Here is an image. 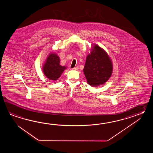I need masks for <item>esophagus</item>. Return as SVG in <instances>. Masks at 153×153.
Listing matches in <instances>:
<instances>
[{
  "mask_svg": "<svg viewBox=\"0 0 153 153\" xmlns=\"http://www.w3.org/2000/svg\"><path fill=\"white\" fill-rule=\"evenodd\" d=\"M78 69H79L78 67H75L74 68H73L72 69H73V70H78Z\"/></svg>",
  "mask_w": 153,
  "mask_h": 153,
  "instance_id": "obj_1",
  "label": "esophagus"
}]
</instances>
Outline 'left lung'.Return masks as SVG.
<instances>
[{
    "mask_svg": "<svg viewBox=\"0 0 153 153\" xmlns=\"http://www.w3.org/2000/svg\"><path fill=\"white\" fill-rule=\"evenodd\" d=\"M83 71L88 84L97 86L110 78L113 64L107 53L99 46L94 45L86 57Z\"/></svg>",
    "mask_w": 153,
    "mask_h": 153,
    "instance_id": "8db88e82",
    "label": "left lung"
}]
</instances>
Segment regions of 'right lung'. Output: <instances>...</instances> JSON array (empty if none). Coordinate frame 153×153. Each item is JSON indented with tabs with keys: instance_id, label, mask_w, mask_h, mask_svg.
I'll use <instances>...</instances> for the list:
<instances>
[{
	"instance_id": "obj_1",
	"label": "right lung",
	"mask_w": 153,
	"mask_h": 153,
	"mask_svg": "<svg viewBox=\"0 0 153 153\" xmlns=\"http://www.w3.org/2000/svg\"><path fill=\"white\" fill-rule=\"evenodd\" d=\"M60 59L55 53H50L42 67L44 75L50 80L56 81L66 69L65 66L59 65Z\"/></svg>"
}]
</instances>
